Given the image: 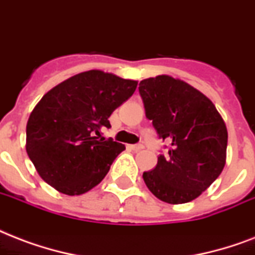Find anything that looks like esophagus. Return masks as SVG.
Here are the masks:
<instances>
[{
	"label": "esophagus",
	"mask_w": 255,
	"mask_h": 255,
	"mask_svg": "<svg viewBox=\"0 0 255 255\" xmlns=\"http://www.w3.org/2000/svg\"><path fill=\"white\" fill-rule=\"evenodd\" d=\"M128 147H129L130 150H134V151H138V150L143 149V146L142 145H128Z\"/></svg>",
	"instance_id": "34e87169"
}]
</instances>
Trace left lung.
Returning a JSON list of instances; mask_svg holds the SVG:
<instances>
[{
	"instance_id": "1",
	"label": "left lung",
	"mask_w": 255,
	"mask_h": 255,
	"mask_svg": "<svg viewBox=\"0 0 255 255\" xmlns=\"http://www.w3.org/2000/svg\"><path fill=\"white\" fill-rule=\"evenodd\" d=\"M146 118L159 138L171 143L153 170L142 177L158 199L171 205L190 202L222 173L226 163L228 129L212 101L198 89L171 76L139 82Z\"/></svg>"
}]
</instances>
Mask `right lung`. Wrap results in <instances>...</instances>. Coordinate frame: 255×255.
Instances as JSON below:
<instances>
[{
	"mask_svg": "<svg viewBox=\"0 0 255 255\" xmlns=\"http://www.w3.org/2000/svg\"><path fill=\"white\" fill-rule=\"evenodd\" d=\"M138 81L88 70L50 89L26 125V153L39 177L66 195H81L105 178L125 145L101 138L109 117Z\"/></svg>",
	"mask_w": 255,
	"mask_h": 255,
	"instance_id": "right-lung-1",
	"label": "right lung"
}]
</instances>
